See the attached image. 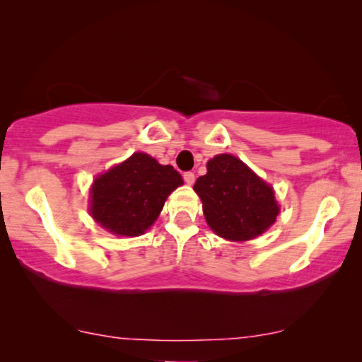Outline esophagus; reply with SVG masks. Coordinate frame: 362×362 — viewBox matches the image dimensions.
<instances>
[{
    "label": "esophagus",
    "instance_id": "1",
    "mask_svg": "<svg viewBox=\"0 0 362 362\" xmlns=\"http://www.w3.org/2000/svg\"><path fill=\"white\" fill-rule=\"evenodd\" d=\"M182 177H185V182H186V185H192V182H194V180H196L194 173H191V171L185 173V175H182Z\"/></svg>",
    "mask_w": 362,
    "mask_h": 362
}]
</instances>
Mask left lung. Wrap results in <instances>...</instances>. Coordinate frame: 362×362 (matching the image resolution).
<instances>
[{
    "mask_svg": "<svg viewBox=\"0 0 362 362\" xmlns=\"http://www.w3.org/2000/svg\"><path fill=\"white\" fill-rule=\"evenodd\" d=\"M194 191L202 201L206 222L222 239L244 242L264 234L280 207L274 187L237 156L217 155L207 161Z\"/></svg>",
    "mask_w": 362,
    "mask_h": 362,
    "instance_id": "1",
    "label": "left lung"
}]
</instances>
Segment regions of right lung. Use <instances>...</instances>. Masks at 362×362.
I'll return each instance as SVG.
<instances>
[{"label":"right lung","mask_w":362,"mask_h":362,"mask_svg":"<svg viewBox=\"0 0 362 362\" xmlns=\"http://www.w3.org/2000/svg\"><path fill=\"white\" fill-rule=\"evenodd\" d=\"M182 185L170 165L146 153H133L120 165L102 173L90 189V214L115 235L136 237L158 219L166 197Z\"/></svg>","instance_id":"add662e5"}]
</instances>
